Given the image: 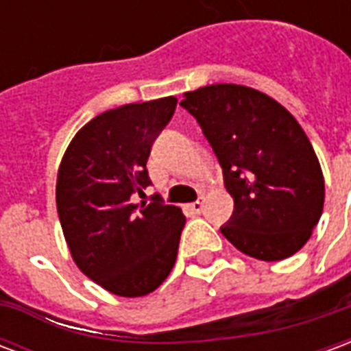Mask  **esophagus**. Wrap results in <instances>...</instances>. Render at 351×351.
I'll return each instance as SVG.
<instances>
[{
    "label": "esophagus",
    "mask_w": 351,
    "mask_h": 351,
    "mask_svg": "<svg viewBox=\"0 0 351 351\" xmlns=\"http://www.w3.org/2000/svg\"><path fill=\"white\" fill-rule=\"evenodd\" d=\"M190 210L193 214H201V210H203V201H201V199H197L195 203H191Z\"/></svg>",
    "instance_id": "34e87169"
}]
</instances>
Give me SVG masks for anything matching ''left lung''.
<instances>
[{
  "label": "left lung",
  "instance_id": "8db88e82",
  "mask_svg": "<svg viewBox=\"0 0 351 351\" xmlns=\"http://www.w3.org/2000/svg\"><path fill=\"white\" fill-rule=\"evenodd\" d=\"M180 105L201 125L235 201L221 235L261 261L301 250L324 210L325 184L297 120L269 95L237 84L184 93Z\"/></svg>",
  "mask_w": 351,
  "mask_h": 351
}]
</instances>
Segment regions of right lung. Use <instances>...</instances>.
Segmentation results:
<instances>
[{
    "label": "right lung",
    "instance_id": "add662e5",
    "mask_svg": "<svg viewBox=\"0 0 351 351\" xmlns=\"http://www.w3.org/2000/svg\"><path fill=\"white\" fill-rule=\"evenodd\" d=\"M175 108L171 95L95 116L75 135L58 171V216L73 259L120 297L154 291L176 261L182 210L158 193L133 205L152 184L146 161Z\"/></svg>",
    "mask_w": 351,
    "mask_h": 351
}]
</instances>
